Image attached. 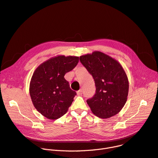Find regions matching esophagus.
<instances>
[{
  "label": "esophagus",
  "instance_id": "esophagus-1",
  "mask_svg": "<svg viewBox=\"0 0 158 158\" xmlns=\"http://www.w3.org/2000/svg\"><path fill=\"white\" fill-rule=\"evenodd\" d=\"M77 94L78 95H82V90L81 89H80L79 90L77 91Z\"/></svg>",
  "mask_w": 158,
  "mask_h": 158
}]
</instances>
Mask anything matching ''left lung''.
I'll list each match as a JSON object with an SVG mask.
<instances>
[{
    "label": "left lung",
    "instance_id": "8db88e82",
    "mask_svg": "<svg viewBox=\"0 0 158 158\" xmlns=\"http://www.w3.org/2000/svg\"><path fill=\"white\" fill-rule=\"evenodd\" d=\"M80 60L95 83L96 93L87 100L92 113L102 118L117 114L126 103L129 90L127 77L121 65L100 52L83 55Z\"/></svg>",
    "mask_w": 158,
    "mask_h": 158
}]
</instances>
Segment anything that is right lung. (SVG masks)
Wrapping results in <instances>:
<instances>
[{
	"mask_svg": "<svg viewBox=\"0 0 158 158\" xmlns=\"http://www.w3.org/2000/svg\"><path fill=\"white\" fill-rule=\"evenodd\" d=\"M78 57L64 55L43 62L37 68L30 83V95L34 107L49 119L63 116L77 92L71 89L64 75L75 68Z\"/></svg>",
	"mask_w": 158,
	"mask_h": 158,
	"instance_id": "obj_1",
	"label": "right lung"
}]
</instances>
